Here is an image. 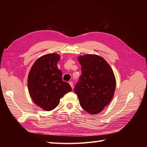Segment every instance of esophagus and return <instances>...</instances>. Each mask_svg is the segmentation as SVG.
<instances>
[{
	"instance_id": "1",
	"label": "esophagus",
	"mask_w": 147,
	"mask_h": 147,
	"mask_svg": "<svg viewBox=\"0 0 147 147\" xmlns=\"http://www.w3.org/2000/svg\"><path fill=\"white\" fill-rule=\"evenodd\" d=\"M69 84L70 85V86L72 87V88L73 89L74 88V85H73V82H69Z\"/></svg>"
}]
</instances>
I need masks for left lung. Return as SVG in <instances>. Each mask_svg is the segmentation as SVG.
Returning <instances> with one entry per match:
<instances>
[{"instance_id": "obj_1", "label": "left lung", "mask_w": 147, "mask_h": 147, "mask_svg": "<svg viewBox=\"0 0 147 147\" xmlns=\"http://www.w3.org/2000/svg\"><path fill=\"white\" fill-rule=\"evenodd\" d=\"M82 75L74 91L80 104L88 113L97 114L112 99L116 80L112 68L102 57L95 55L80 56Z\"/></svg>"}]
</instances>
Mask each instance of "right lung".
Wrapping results in <instances>:
<instances>
[{
  "mask_svg": "<svg viewBox=\"0 0 147 147\" xmlns=\"http://www.w3.org/2000/svg\"><path fill=\"white\" fill-rule=\"evenodd\" d=\"M59 59V55L56 53L44 55L35 62L29 74L28 85L31 98L47 111L56 108L61 97L72 91L70 84L63 80V73L57 69Z\"/></svg>",
  "mask_w": 147,
  "mask_h": 147,
  "instance_id": "obj_1",
  "label": "right lung"
}]
</instances>
